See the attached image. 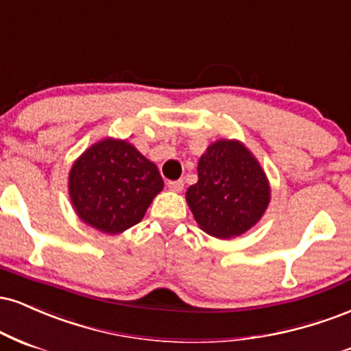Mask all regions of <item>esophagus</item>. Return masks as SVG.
<instances>
[{"mask_svg":"<svg viewBox=\"0 0 351 351\" xmlns=\"http://www.w3.org/2000/svg\"><path fill=\"white\" fill-rule=\"evenodd\" d=\"M167 187L171 189L172 192H180L184 189V180H169Z\"/></svg>","mask_w":351,"mask_h":351,"instance_id":"esophagus-1","label":"esophagus"}]
</instances>
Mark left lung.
I'll return each mask as SVG.
<instances>
[{"instance_id":"8db88e82","label":"left lung","mask_w":351,"mask_h":351,"mask_svg":"<svg viewBox=\"0 0 351 351\" xmlns=\"http://www.w3.org/2000/svg\"><path fill=\"white\" fill-rule=\"evenodd\" d=\"M199 180L185 192L200 230L218 240L241 237L261 220L271 202L265 169L238 139H217L202 154Z\"/></svg>"}]
</instances>
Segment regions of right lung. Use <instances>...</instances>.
Instances as JSON below:
<instances>
[{
    "instance_id": "add662e5",
    "label": "right lung",
    "mask_w": 351,
    "mask_h": 351,
    "mask_svg": "<svg viewBox=\"0 0 351 351\" xmlns=\"http://www.w3.org/2000/svg\"><path fill=\"white\" fill-rule=\"evenodd\" d=\"M162 189L158 166L126 139H100L73 160L69 172L73 212L105 234L139 223Z\"/></svg>"
}]
</instances>
